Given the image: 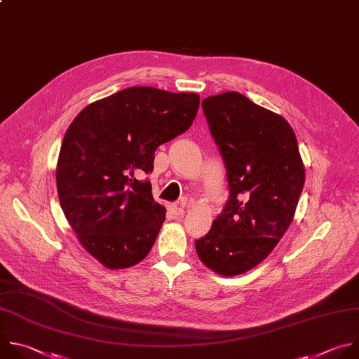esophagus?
Returning a JSON list of instances; mask_svg holds the SVG:
<instances>
[{
	"mask_svg": "<svg viewBox=\"0 0 359 359\" xmlns=\"http://www.w3.org/2000/svg\"><path fill=\"white\" fill-rule=\"evenodd\" d=\"M171 212H172L174 217L181 218L182 215H184V208H182L181 205H172V206H171Z\"/></svg>",
	"mask_w": 359,
	"mask_h": 359,
	"instance_id": "obj_1",
	"label": "esophagus"
}]
</instances>
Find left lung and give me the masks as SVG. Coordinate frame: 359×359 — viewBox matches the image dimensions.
<instances>
[{
	"mask_svg": "<svg viewBox=\"0 0 359 359\" xmlns=\"http://www.w3.org/2000/svg\"><path fill=\"white\" fill-rule=\"evenodd\" d=\"M202 110L226 168L229 196L195 249L205 266L235 276L266 259L289 229L304 165L290 124L246 96H210Z\"/></svg>",
	"mask_w": 359,
	"mask_h": 359,
	"instance_id": "1",
	"label": "left lung"
}]
</instances>
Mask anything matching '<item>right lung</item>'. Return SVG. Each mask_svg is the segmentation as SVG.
<instances>
[{
  "instance_id": "obj_1",
  "label": "right lung",
  "mask_w": 359,
  "mask_h": 359,
  "mask_svg": "<svg viewBox=\"0 0 359 359\" xmlns=\"http://www.w3.org/2000/svg\"><path fill=\"white\" fill-rule=\"evenodd\" d=\"M196 93L123 89L85 107L69 126L57 158L62 210L83 248L109 269L137 264L151 250L165 209L151 194L158 146L185 133Z\"/></svg>"
}]
</instances>
